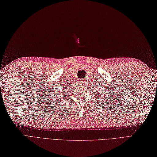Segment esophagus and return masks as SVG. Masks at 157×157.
<instances>
[{
    "label": "esophagus",
    "mask_w": 157,
    "mask_h": 157,
    "mask_svg": "<svg viewBox=\"0 0 157 157\" xmlns=\"http://www.w3.org/2000/svg\"><path fill=\"white\" fill-rule=\"evenodd\" d=\"M78 82H79V84H83V83H85L83 79H79Z\"/></svg>",
    "instance_id": "1"
}]
</instances>
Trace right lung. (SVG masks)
<instances>
[{
    "label": "right lung",
    "mask_w": 157,
    "mask_h": 157,
    "mask_svg": "<svg viewBox=\"0 0 157 157\" xmlns=\"http://www.w3.org/2000/svg\"><path fill=\"white\" fill-rule=\"evenodd\" d=\"M70 85H68L67 86V87H66V86H65V87H64H64H63V88H64V89H68V87L70 88ZM63 90H64V89H63ZM58 91H59V90H58ZM64 92H65V91H64Z\"/></svg>",
    "instance_id": "right-lung-1"
}]
</instances>
